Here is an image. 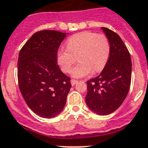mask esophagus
Masks as SVG:
<instances>
[{
  "mask_svg": "<svg viewBox=\"0 0 148 148\" xmlns=\"http://www.w3.org/2000/svg\"><path fill=\"white\" fill-rule=\"evenodd\" d=\"M77 79H71V85H72V86H74V85L76 84V83H77Z\"/></svg>",
  "mask_w": 148,
  "mask_h": 148,
  "instance_id": "34e87169",
  "label": "esophagus"
}]
</instances>
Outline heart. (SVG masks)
Instances as JSON below:
<instances>
[{"mask_svg":"<svg viewBox=\"0 0 148 148\" xmlns=\"http://www.w3.org/2000/svg\"><path fill=\"white\" fill-rule=\"evenodd\" d=\"M110 53L109 39L104 34L84 31L74 34L67 41V48L57 52V62L62 71L69 72L73 65L79 63L71 71L75 77H82L92 72H99L104 69Z\"/></svg>","mask_w":148,"mask_h":148,"instance_id":"1","label":"heart"}]
</instances>
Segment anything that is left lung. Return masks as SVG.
<instances>
[{"label":"left lung","mask_w":148,"mask_h":148,"mask_svg":"<svg viewBox=\"0 0 148 148\" xmlns=\"http://www.w3.org/2000/svg\"><path fill=\"white\" fill-rule=\"evenodd\" d=\"M102 29L110 42V56L102 72L87 81L86 103L94 112L106 115L115 111L127 95L132 62L127 47L120 36L106 27Z\"/></svg>","instance_id":"8db88e82"}]
</instances>
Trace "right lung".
<instances>
[{
  "instance_id": "obj_1",
  "label": "right lung",
  "mask_w": 148,
  "mask_h": 148,
  "mask_svg": "<svg viewBox=\"0 0 148 148\" xmlns=\"http://www.w3.org/2000/svg\"><path fill=\"white\" fill-rule=\"evenodd\" d=\"M65 36L56 30L38 31L19 52V89L29 109L42 118H53L63 110L71 87V78L62 72L56 61Z\"/></svg>"
}]
</instances>
